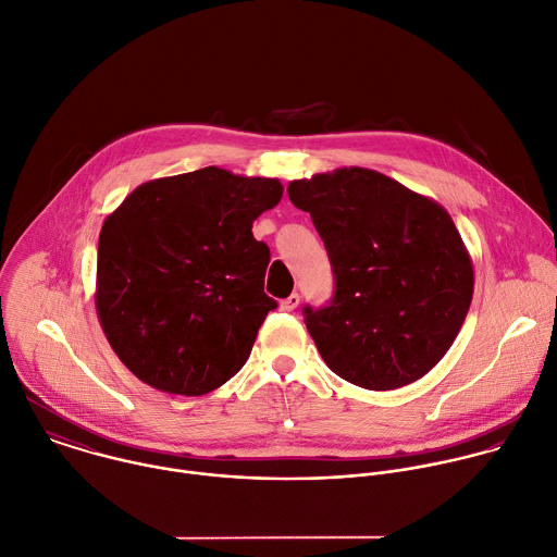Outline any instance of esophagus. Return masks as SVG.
I'll return each mask as SVG.
<instances>
[{
  "label": "esophagus",
  "mask_w": 557,
  "mask_h": 557,
  "mask_svg": "<svg viewBox=\"0 0 557 557\" xmlns=\"http://www.w3.org/2000/svg\"><path fill=\"white\" fill-rule=\"evenodd\" d=\"M297 306H299V295H297V293H293V295H288L286 299L280 301V308H282L284 312H293Z\"/></svg>",
  "instance_id": "1"
}]
</instances>
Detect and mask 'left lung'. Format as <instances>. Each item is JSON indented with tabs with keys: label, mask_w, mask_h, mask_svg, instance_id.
<instances>
[{
	"label": "left lung",
	"mask_w": 557,
	"mask_h": 557,
	"mask_svg": "<svg viewBox=\"0 0 557 557\" xmlns=\"http://www.w3.org/2000/svg\"><path fill=\"white\" fill-rule=\"evenodd\" d=\"M288 197L310 212L336 280L330 306L304 308L325 364L369 391L430 373L454 345L475 286L451 214L362 166L293 180Z\"/></svg>",
	"instance_id": "1"
}]
</instances>
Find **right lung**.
<instances>
[{"mask_svg": "<svg viewBox=\"0 0 557 557\" xmlns=\"http://www.w3.org/2000/svg\"><path fill=\"white\" fill-rule=\"evenodd\" d=\"M277 177L219 166L134 188L101 225L95 308L119 360L145 384L199 397L234 377L277 308L253 221L280 203Z\"/></svg>", "mask_w": 557, "mask_h": 557, "instance_id": "obj_1", "label": "right lung"}]
</instances>
